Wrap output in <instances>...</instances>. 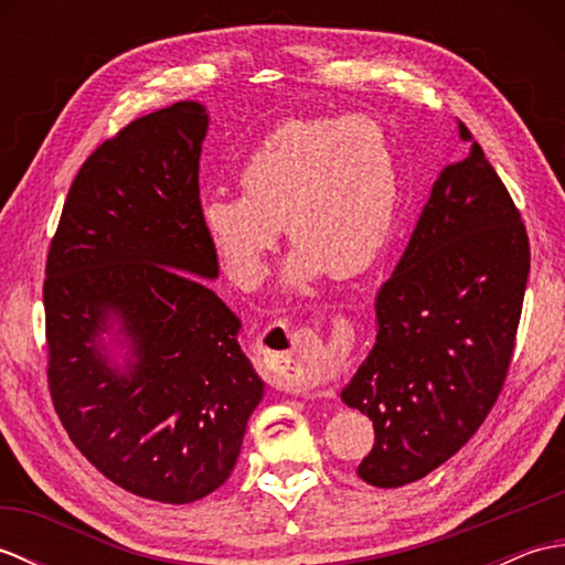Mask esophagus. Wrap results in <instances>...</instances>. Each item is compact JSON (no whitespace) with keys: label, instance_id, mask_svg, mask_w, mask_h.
I'll return each instance as SVG.
<instances>
[{"label":"esophagus","instance_id":"1","mask_svg":"<svg viewBox=\"0 0 565 565\" xmlns=\"http://www.w3.org/2000/svg\"><path fill=\"white\" fill-rule=\"evenodd\" d=\"M271 347H284L274 354L279 356V379L286 386L298 391H330V383L338 376V359L328 354L313 332L301 330H274L269 338ZM264 352H271L269 347Z\"/></svg>","mask_w":565,"mask_h":565}]
</instances>
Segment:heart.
Here are the masks:
<instances>
[{
    "mask_svg": "<svg viewBox=\"0 0 565 565\" xmlns=\"http://www.w3.org/2000/svg\"><path fill=\"white\" fill-rule=\"evenodd\" d=\"M245 194L211 191L201 225L235 281L255 286L286 235L296 245L286 281L330 274L352 279L376 264L401 209V170L391 140L364 116L286 118L239 167Z\"/></svg>",
    "mask_w": 565,
    "mask_h": 565,
    "instance_id": "heart-1",
    "label": "heart"
}]
</instances>
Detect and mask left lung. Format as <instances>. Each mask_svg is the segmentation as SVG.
I'll return each instance as SVG.
<instances>
[{
	"label": "left lung",
	"instance_id": "left-lung-1",
	"mask_svg": "<svg viewBox=\"0 0 565 565\" xmlns=\"http://www.w3.org/2000/svg\"><path fill=\"white\" fill-rule=\"evenodd\" d=\"M461 140H473L459 124ZM530 239L478 142L444 167L391 279L376 296V342L344 405L374 423L356 473L376 488L425 478L495 405L518 334Z\"/></svg>",
	"mask_w": 565,
	"mask_h": 565
}]
</instances>
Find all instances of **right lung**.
<instances>
[{"label":"right lung","instance_id":"add662e5","mask_svg":"<svg viewBox=\"0 0 565 565\" xmlns=\"http://www.w3.org/2000/svg\"><path fill=\"white\" fill-rule=\"evenodd\" d=\"M206 130V106L177 102L102 142L70 186L43 284L60 423L109 481L167 505L227 481L264 395L243 322L202 281L218 279L201 225Z\"/></svg>","mask_w":565,"mask_h":565}]
</instances>
